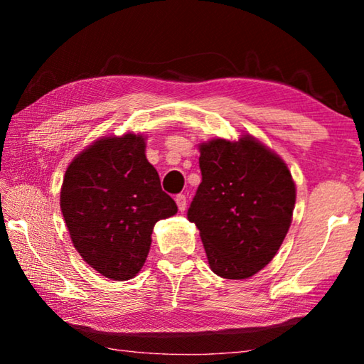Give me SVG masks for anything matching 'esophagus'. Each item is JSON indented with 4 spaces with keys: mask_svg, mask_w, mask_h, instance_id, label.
Masks as SVG:
<instances>
[{
    "mask_svg": "<svg viewBox=\"0 0 364 364\" xmlns=\"http://www.w3.org/2000/svg\"><path fill=\"white\" fill-rule=\"evenodd\" d=\"M175 202H176L178 208H180V212H184V210H186V204H188L186 196H184V194H178V196H175Z\"/></svg>",
    "mask_w": 364,
    "mask_h": 364,
    "instance_id": "1",
    "label": "esophagus"
}]
</instances>
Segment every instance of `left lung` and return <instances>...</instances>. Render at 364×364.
I'll list each match as a JSON object with an SVG mask.
<instances>
[{
    "label": "left lung",
    "mask_w": 364,
    "mask_h": 364,
    "mask_svg": "<svg viewBox=\"0 0 364 364\" xmlns=\"http://www.w3.org/2000/svg\"><path fill=\"white\" fill-rule=\"evenodd\" d=\"M202 183L188 208L215 274L245 279L273 260L289 231L295 184L279 156L250 134L199 146Z\"/></svg>",
    "instance_id": "1"
}]
</instances>
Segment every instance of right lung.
I'll return each mask as SVG.
<instances>
[{
	"label": "right lung",
	"instance_id": "1",
	"mask_svg": "<svg viewBox=\"0 0 364 364\" xmlns=\"http://www.w3.org/2000/svg\"><path fill=\"white\" fill-rule=\"evenodd\" d=\"M134 133L101 138L72 160L60 210L73 247L97 273L127 281L143 268L159 220L178 212Z\"/></svg>",
	"mask_w": 364,
	"mask_h": 364
}]
</instances>
